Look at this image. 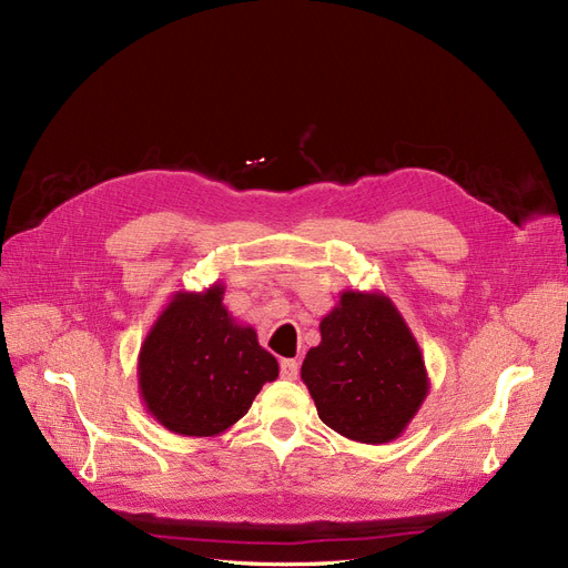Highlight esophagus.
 <instances>
[{
    "mask_svg": "<svg viewBox=\"0 0 568 568\" xmlns=\"http://www.w3.org/2000/svg\"><path fill=\"white\" fill-rule=\"evenodd\" d=\"M280 372H282L284 379H296V376H298V363H296V359H282Z\"/></svg>",
    "mask_w": 568,
    "mask_h": 568,
    "instance_id": "34e87169",
    "label": "esophagus"
}]
</instances>
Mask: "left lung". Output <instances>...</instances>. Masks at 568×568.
Masks as SVG:
<instances>
[{"label": "left lung", "instance_id": "left-lung-1", "mask_svg": "<svg viewBox=\"0 0 568 568\" xmlns=\"http://www.w3.org/2000/svg\"><path fill=\"white\" fill-rule=\"evenodd\" d=\"M320 334L301 367L320 419L357 443L398 438L432 386L398 307L379 291H343Z\"/></svg>", "mask_w": 568, "mask_h": 568}]
</instances>
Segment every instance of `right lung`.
<instances>
[{
  "mask_svg": "<svg viewBox=\"0 0 568 568\" xmlns=\"http://www.w3.org/2000/svg\"><path fill=\"white\" fill-rule=\"evenodd\" d=\"M225 284L178 291L149 329L136 376L149 415L168 432L213 438L242 419L263 384L280 376L251 324L222 303Z\"/></svg>",
  "mask_w": 568,
  "mask_h": 568,
  "instance_id": "1",
  "label": "right lung"
}]
</instances>
